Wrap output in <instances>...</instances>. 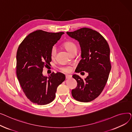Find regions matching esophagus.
Segmentation results:
<instances>
[{"mask_svg": "<svg viewBox=\"0 0 132 132\" xmlns=\"http://www.w3.org/2000/svg\"><path fill=\"white\" fill-rule=\"evenodd\" d=\"M72 76L71 75H68V74L66 75V78L67 79H70L72 78Z\"/></svg>", "mask_w": 132, "mask_h": 132, "instance_id": "obj_1", "label": "esophagus"}]
</instances>
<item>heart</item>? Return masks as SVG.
<instances>
[{
	"instance_id": "heart-1",
	"label": "heart",
	"mask_w": 132,
	"mask_h": 132,
	"mask_svg": "<svg viewBox=\"0 0 132 132\" xmlns=\"http://www.w3.org/2000/svg\"><path fill=\"white\" fill-rule=\"evenodd\" d=\"M64 46L65 49L70 53H71L73 51L77 50V46L76 44L73 42H67L64 44ZM57 54V48L55 46H53L51 50L50 55L52 58H54ZM61 70L64 72H69L71 70V68L68 66L62 67L60 68Z\"/></svg>"
}]
</instances>
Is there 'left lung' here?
<instances>
[{"label": "left lung", "instance_id": "left-lung-1", "mask_svg": "<svg viewBox=\"0 0 132 132\" xmlns=\"http://www.w3.org/2000/svg\"><path fill=\"white\" fill-rule=\"evenodd\" d=\"M67 34L77 40L81 47L82 59L75 72L88 73L85 80L78 75L72 76L78 85L72 90V95L78 101L89 102L101 94L108 80L111 68L109 45L98 32L88 28Z\"/></svg>", "mask_w": 132, "mask_h": 132}]
</instances>
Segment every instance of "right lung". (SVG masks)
<instances>
[{
    "mask_svg": "<svg viewBox=\"0 0 132 132\" xmlns=\"http://www.w3.org/2000/svg\"><path fill=\"white\" fill-rule=\"evenodd\" d=\"M63 32H48L42 30L29 34L21 42L16 53V75L23 91L31 102L46 105L52 102L57 87L65 80L60 72L43 75V68L50 65L51 48Z\"/></svg>",
    "mask_w": 132,
    "mask_h": 132,
    "instance_id": "obj_1",
    "label": "right lung"
}]
</instances>
